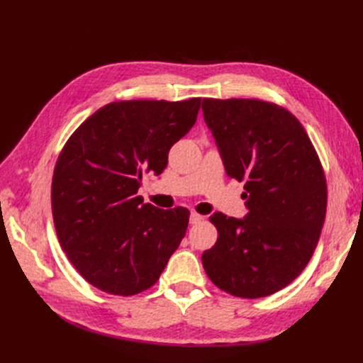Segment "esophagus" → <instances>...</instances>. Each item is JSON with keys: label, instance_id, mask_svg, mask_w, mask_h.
<instances>
[{"label": "esophagus", "instance_id": "esophagus-1", "mask_svg": "<svg viewBox=\"0 0 363 363\" xmlns=\"http://www.w3.org/2000/svg\"><path fill=\"white\" fill-rule=\"evenodd\" d=\"M203 219V216L201 215H199V213H195V212H192L191 215H189V223L191 224H199L200 221Z\"/></svg>", "mask_w": 363, "mask_h": 363}]
</instances>
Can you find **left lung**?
I'll return each instance as SVG.
<instances>
[{"label": "left lung", "instance_id": "8db88e82", "mask_svg": "<svg viewBox=\"0 0 363 363\" xmlns=\"http://www.w3.org/2000/svg\"><path fill=\"white\" fill-rule=\"evenodd\" d=\"M212 131L228 177L245 180L248 213L211 216L216 244L201 256L219 289L260 298L300 276L320 240L327 186L306 130L286 108L260 100L204 98Z\"/></svg>", "mask_w": 363, "mask_h": 363}]
</instances>
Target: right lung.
I'll list each match as a JSON object with an SVG mask.
<instances>
[{"mask_svg":"<svg viewBox=\"0 0 363 363\" xmlns=\"http://www.w3.org/2000/svg\"><path fill=\"white\" fill-rule=\"evenodd\" d=\"M201 98L106 104L74 131L51 186L62 250L92 286L113 295L151 288L179 248L189 211L144 203V172L159 175L194 127Z\"/></svg>","mask_w":363,"mask_h":363,"instance_id":"1","label":"right lung"}]
</instances>
